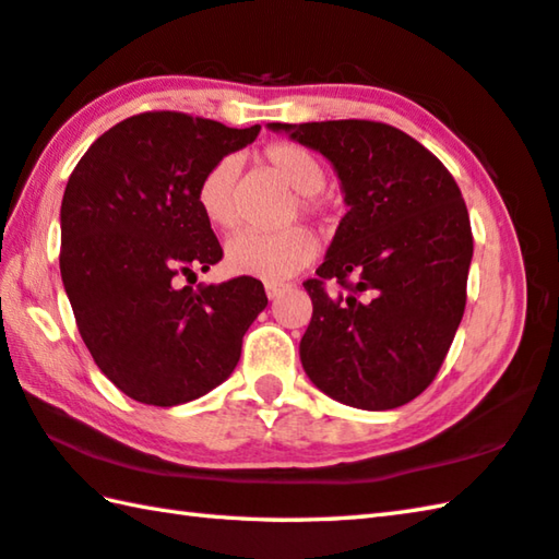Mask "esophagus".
I'll use <instances>...</instances> for the list:
<instances>
[{
    "label": "esophagus",
    "instance_id": "esophagus-1",
    "mask_svg": "<svg viewBox=\"0 0 559 559\" xmlns=\"http://www.w3.org/2000/svg\"><path fill=\"white\" fill-rule=\"evenodd\" d=\"M283 290H286V286H283V283H266V295H269V300H276Z\"/></svg>",
    "mask_w": 559,
    "mask_h": 559
}]
</instances>
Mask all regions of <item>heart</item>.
Here are the masks:
<instances>
[{
	"label": "heart",
	"instance_id": "heart-1",
	"mask_svg": "<svg viewBox=\"0 0 559 559\" xmlns=\"http://www.w3.org/2000/svg\"><path fill=\"white\" fill-rule=\"evenodd\" d=\"M259 159L288 189L295 191L290 221L298 213L320 225L332 221V205L320 195L326 183V167L312 150L298 145V142L281 140L261 150ZM237 179V162L233 157H225L203 174L199 191H195L205 221L215 229H225V233L235 229L239 223ZM312 257L314 239L305 227H290L276 235L242 233L229 239L225 247V269L233 276L278 283L302 271Z\"/></svg>",
	"mask_w": 559,
	"mask_h": 559
}]
</instances>
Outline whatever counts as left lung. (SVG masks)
Listing matches in <instances>:
<instances>
[{
    "label": "left lung",
    "instance_id": "8db88e82",
    "mask_svg": "<svg viewBox=\"0 0 559 559\" xmlns=\"http://www.w3.org/2000/svg\"><path fill=\"white\" fill-rule=\"evenodd\" d=\"M332 162L346 215L317 276L300 360L324 395L382 412L419 397L465 312L467 207L439 157L376 120L269 123ZM334 280L348 296L325 293Z\"/></svg>",
    "mask_w": 559,
    "mask_h": 559
}]
</instances>
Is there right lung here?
Segmentation results:
<instances>
[{"instance_id": "add662e5", "label": "right lung", "mask_w": 559, "mask_h": 559, "mask_svg": "<svg viewBox=\"0 0 559 559\" xmlns=\"http://www.w3.org/2000/svg\"><path fill=\"white\" fill-rule=\"evenodd\" d=\"M179 111L120 120L70 174L60 273L94 364L142 404L199 400L233 373L269 298L257 278L181 286L223 259L195 191L203 174L254 142Z\"/></svg>"}]
</instances>
